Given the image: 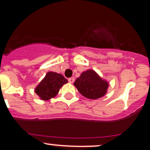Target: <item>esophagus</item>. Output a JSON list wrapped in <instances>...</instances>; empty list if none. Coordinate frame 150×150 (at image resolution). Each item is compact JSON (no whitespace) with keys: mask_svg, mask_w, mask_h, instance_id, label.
Returning <instances> with one entry per match:
<instances>
[{"mask_svg":"<svg viewBox=\"0 0 150 150\" xmlns=\"http://www.w3.org/2000/svg\"><path fill=\"white\" fill-rule=\"evenodd\" d=\"M68 81H69V82L70 83H73L74 82L75 79H74V77H71V78H69V79H68Z\"/></svg>","mask_w":150,"mask_h":150,"instance_id":"esophagus-1","label":"esophagus"}]
</instances>
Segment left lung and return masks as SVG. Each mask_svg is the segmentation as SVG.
Wrapping results in <instances>:
<instances>
[{
    "label": "left lung",
    "instance_id": "1",
    "mask_svg": "<svg viewBox=\"0 0 150 150\" xmlns=\"http://www.w3.org/2000/svg\"><path fill=\"white\" fill-rule=\"evenodd\" d=\"M74 86L83 97L90 99H97L106 95L109 84L95 71L88 69L81 73Z\"/></svg>",
    "mask_w": 150,
    "mask_h": 150
}]
</instances>
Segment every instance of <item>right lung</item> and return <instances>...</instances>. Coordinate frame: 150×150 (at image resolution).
Instances as JSON below:
<instances>
[{"label": "right lung", "mask_w": 150, "mask_h": 150, "mask_svg": "<svg viewBox=\"0 0 150 150\" xmlns=\"http://www.w3.org/2000/svg\"><path fill=\"white\" fill-rule=\"evenodd\" d=\"M68 81L60 74L49 71L35 89L40 99L47 101L58 95L59 90Z\"/></svg>", "instance_id": "right-lung-1"}]
</instances>
